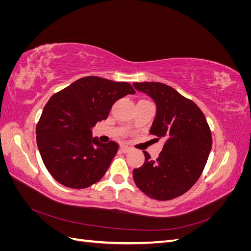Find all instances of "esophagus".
Segmentation results:
<instances>
[{
  "mask_svg": "<svg viewBox=\"0 0 251 251\" xmlns=\"http://www.w3.org/2000/svg\"><path fill=\"white\" fill-rule=\"evenodd\" d=\"M119 149L121 151H123V153H128V151H131V148H128L127 146H126V144H120Z\"/></svg>",
  "mask_w": 251,
  "mask_h": 251,
  "instance_id": "34e87169",
  "label": "esophagus"
}]
</instances>
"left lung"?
I'll list each match as a JSON object with an SVG mask.
<instances>
[{
    "label": "left lung",
    "mask_w": 251,
    "mask_h": 251,
    "mask_svg": "<svg viewBox=\"0 0 251 251\" xmlns=\"http://www.w3.org/2000/svg\"><path fill=\"white\" fill-rule=\"evenodd\" d=\"M157 105L150 133L165 143L156 160L133 171L136 185L151 199L168 201L185 194L198 179L210 153L212 139L203 112L193 100L161 82H134Z\"/></svg>",
    "instance_id": "left-lung-1"
}]
</instances>
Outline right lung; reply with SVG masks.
<instances>
[{
  "instance_id": "obj_1",
  "label": "right lung",
  "mask_w": 251,
  "mask_h": 251,
  "mask_svg": "<svg viewBox=\"0 0 251 251\" xmlns=\"http://www.w3.org/2000/svg\"><path fill=\"white\" fill-rule=\"evenodd\" d=\"M127 94H135L128 82L86 76L50 98L36 126V142L58 183L81 189L103 177L118 144L92 138L91 128L107 119L114 102Z\"/></svg>"
}]
</instances>
